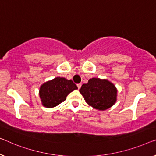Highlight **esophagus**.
<instances>
[{
	"mask_svg": "<svg viewBox=\"0 0 156 156\" xmlns=\"http://www.w3.org/2000/svg\"><path fill=\"white\" fill-rule=\"evenodd\" d=\"M81 85H81V83H78V84H77L78 89H80V88L81 87Z\"/></svg>",
	"mask_w": 156,
	"mask_h": 156,
	"instance_id": "1",
	"label": "esophagus"
}]
</instances>
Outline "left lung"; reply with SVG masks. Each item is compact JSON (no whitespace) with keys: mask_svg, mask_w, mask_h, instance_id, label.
Here are the masks:
<instances>
[{"mask_svg":"<svg viewBox=\"0 0 156 156\" xmlns=\"http://www.w3.org/2000/svg\"><path fill=\"white\" fill-rule=\"evenodd\" d=\"M79 91L90 106L99 111L111 108L117 100V89L106 79L92 78Z\"/></svg>","mask_w":156,"mask_h":156,"instance_id":"1","label":"left lung"}]
</instances>
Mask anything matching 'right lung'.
Here are the masks:
<instances>
[{
  "label": "right lung",
  "instance_id": "right-lung-1",
  "mask_svg": "<svg viewBox=\"0 0 156 156\" xmlns=\"http://www.w3.org/2000/svg\"><path fill=\"white\" fill-rule=\"evenodd\" d=\"M77 89L78 87L71 80L57 77L41 86L39 95L45 107L52 108L64 101L69 93Z\"/></svg>",
  "mask_w": 156,
  "mask_h": 156
}]
</instances>
